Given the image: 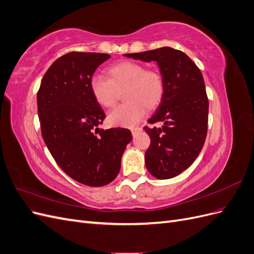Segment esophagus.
I'll use <instances>...</instances> for the list:
<instances>
[{
  "label": "esophagus",
  "mask_w": 254,
  "mask_h": 254,
  "mask_svg": "<svg viewBox=\"0 0 254 254\" xmlns=\"http://www.w3.org/2000/svg\"><path fill=\"white\" fill-rule=\"evenodd\" d=\"M142 130V128H140V127H132L131 128V132H132V134L134 135V134H136L137 132H140Z\"/></svg>",
  "instance_id": "obj_1"
}]
</instances>
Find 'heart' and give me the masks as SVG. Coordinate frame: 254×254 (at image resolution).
<instances>
[{"instance_id": "1", "label": "heart", "mask_w": 254, "mask_h": 254, "mask_svg": "<svg viewBox=\"0 0 254 254\" xmlns=\"http://www.w3.org/2000/svg\"><path fill=\"white\" fill-rule=\"evenodd\" d=\"M107 77L94 75L90 90L96 103L110 109L117 104L120 93L126 104L112 110L107 121L111 126L130 127L139 123L146 109L159 106L164 95L165 83L156 68H147L135 61L124 60L107 68Z\"/></svg>"}]
</instances>
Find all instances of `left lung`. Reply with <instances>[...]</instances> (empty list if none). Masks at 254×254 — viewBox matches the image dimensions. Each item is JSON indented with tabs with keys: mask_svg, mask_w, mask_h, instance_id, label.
Wrapping results in <instances>:
<instances>
[{
	"mask_svg": "<svg viewBox=\"0 0 254 254\" xmlns=\"http://www.w3.org/2000/svg\"><path fill=\"white\" fill-rule=\"evenodd\" d=\"M124 56L156 61L163 76V98L148 120L163 125L144 127L151 141L145 164L157 179L174 178L194 162L206 137L209 101L202 74L188 55L168 47Z\"/></svg>",
	"mask_w": 254,
	"mask_h": 254,
	"instance_id": "1",
	"label": "left lung"
}]
</instances>
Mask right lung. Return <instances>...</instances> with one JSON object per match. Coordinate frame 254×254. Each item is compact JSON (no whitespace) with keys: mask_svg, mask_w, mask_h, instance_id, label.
<instances>
[{"mask_svg":"<svg viewBox=\"0 0 254 254\" xmlns=\"http://www.w3.org/2000/svg\"><path fill=\"white\" fill-rule=\"evenodd\" d=\"M108 54L71 52L49 67L37 94L38 115L45 145L72 179L103 187L117 178L127 144L126 128L99 129L105 112L90 90L96 68Z\"/></svg>","mask_w":254,"mask_h":254,"instance_id":"right-lung-1","label":"right lung"}]
</instances>
